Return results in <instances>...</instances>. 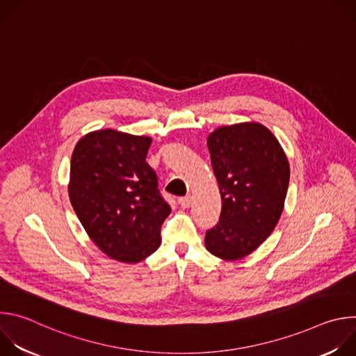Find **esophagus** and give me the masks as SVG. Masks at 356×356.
Segmentation results:
<instances>
[{
    "instance_id": "34e87169",
    "label": "esophagus",
    "mask_w": 356,
    "mask_h": 356,
    "mask_svg": "<svg viewBox=\"0 0 356 356\" xmlns=\"http://www.w3.org/2000/svg\"><path fill=\"white\" fill-rule=\"evenodd\" d=\"M179 206L181 207V209H188L190 207V197H180L179 200Z\"/></svg>"
}]
</instances>
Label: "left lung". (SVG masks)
I'll list each match as a JSON object with an SVG mask.
<instances>
[{
    "label": "left lung",
    "mask_w": 356,
    "mask_h": 356,
    "mask_svg": "<svg viewBox=\"0 0 356 356\" xmlns=\"http://www.w3.org/2000/svg\"><path fill=\"white\" fill-rule=\"evenodd\" d=\"M207 145L222 207L220 221L206 232V248L221 259H241L266 241L282 216L289 161L258 122L220 127Z\"/></svg>",
    "instance_id": "left-lung-1"
}]
</instances>
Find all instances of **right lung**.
<instances>
[{
    "instance_id": "1",
    "label": "right lung",
    "mask_w": 356,
    "mask_h": 356,
    "mask_svg": "<svg viewBox=\"0 0 356 356\" xmlns=\"http://www.w3.org/2000/svg\"><path fill=\"white\" fill-rule=\"evenodd\" d=\"M152 139L115 129L83 136L72 155L69 197L91 241L107 257L136 264L161 245L170 206L146 162Z\"/></svg>"
}]
</instances>
